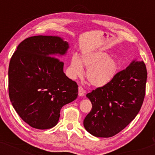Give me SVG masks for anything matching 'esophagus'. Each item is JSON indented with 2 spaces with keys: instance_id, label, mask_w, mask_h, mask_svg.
Wrapping results in <instances>:
<instances>
[{
  "instance_id": "34e87169",
  "label": "esophagus",
  "mask_w": 155,
  "mask_h": 155,
  "mask_svg": "<svg viewBox=\"0 0 155 155\" xmlns=\"http://www.w3.org/2000/svg\"><path fill=\"white\" fill-rule=\"evenodd\" d=\"M84 89L81 87V86L79 87V95L80 97H82V96L84 95Z\"/></svg>"
}]
</instances>
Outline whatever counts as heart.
<instances>
[{
	"instance_id": "1",
	"label": "heart",
	"mask_w": 155,
	"mask_h": 155,
	"mask_svg": "<svg viewBox=\"0 0 155 155\" xmlns=\"http://www.w3.org/2000/svg\"><path fill=\"white\" fill-rule=\"evenodd\" d=\"M83 67L87 69V79L89 82L95 87H103L114 78L119 64L114 58L103 51H87L81 54V58L74 54L69 66L71 77L76 79L82 76Z\"/></svg>"
}]
</instances>
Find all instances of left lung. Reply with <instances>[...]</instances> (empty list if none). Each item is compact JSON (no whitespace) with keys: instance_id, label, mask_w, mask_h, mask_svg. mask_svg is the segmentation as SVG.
Segmentation results:
<instances>
[{"instance_id":"left-lung-1","label":"left lung","mask_w":155,"mask_h":155,"mask_svg":"<svg viewBox=\"0 0 155 155\" xmlns=\"http://www.w3.org/2000/svg\"><path fill=\"white\" fill-rule=\"evenodd\" d=\"M147 72L143 61L133 60L106 86L87 94L92 108L84 127L95 137L115 136L134 120L145 96Z\"/></svg>"}]
</instances>
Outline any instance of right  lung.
<instances>
[{
	"mask_svg": "<svg viewBox=\"0 0 155 155\" xmlns=\"http://www.w3.org/2000/svg\"><path fill=\"white\" fill-rule=\"evenodd\" d=\"M69 44L59 36L35 35L19 44L8 67V94L19 116L33 128L54 127L62 107L76 100L78 85L65 75Z\"/></svg>",
	"mask_w": 155,
	"mask_h": 155,
	"instance_id": "right-lung-1",
	"label": "right lung"
}]
</instances>
